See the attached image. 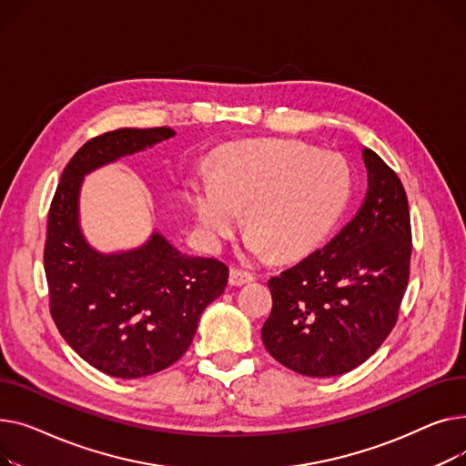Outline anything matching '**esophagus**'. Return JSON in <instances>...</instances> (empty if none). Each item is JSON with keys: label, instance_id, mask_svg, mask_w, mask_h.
<instances>
[{"label": "esophagus", "instance_id": "1", "mask_svg": "<svg viewBox=\"0 0 466 466\" xmlns=\"http://www.w3.org/2000/svg\"><path fill=\"white\" fill-rule=\"evenodd\" d=\"M252 280H254V275L248 270H242V268L229 270V284L231 286H242V284H248Z\"/></svg>", "mask_w": 466, "mask_h": 466}]
</instances>
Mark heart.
<instances>
[{"label":"heart","mask_w":466,"mask_h":466,"mask_svg":"<svg viewBox=\"0 0 466 466\" xmlns=\"http://www.w3.org/2000/svg\"><path fill=\"white\" fill-rule=\"evenodd\" d=\"M353 189L348 163L312 147L265 139L238 143L218 157L214 180L196 184L191 207L203 237L220 244L240 224L256 258L282 259L316 250L344 214Z\"/></svg>","instance_id":"b5f03b06"}]
</instances>
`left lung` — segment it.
Wrapping results in <instances>:
<instances>
[{
    "instance_id": "8db88e82",
    "label": "left lung",
    "mask_w": 466,
    "mask_h": 466,
    "mask_svg": "<svg viewBox=\"0 0 466 466\" xmlns=\"http://www.w3.org/2000/svg\"><path fill=\"white\" fill-rule=\"evenodd\" d=\"M361 208L323 248L268 280L272 310L261 339L284 367L312 378L365 363L397 323L408 286L412 228L397 173L363 148Z\"/></svg>"
}]
</instances>
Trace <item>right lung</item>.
Masks as SVG:
<instances>
[{"label":"right lung","mask_w":466,"mask_h":466,"mask_svg":"<svg viewBox=\"0 0 466 466\" xmlns=\"http://www.w3.org/2000/svg\"><path fill=\"white\" fill-rule=\"evenodd\" d=\"M175 137L171 127H122L94 137L71 157L48 210L45 275L50 314L82 360L115 378H143L178 361L229 268L191 258L154 231L139 248L103 254L78 224L85 177Z\"/></svg>","instance_id":"1"}]
</instances>
